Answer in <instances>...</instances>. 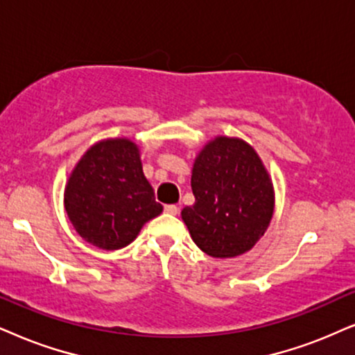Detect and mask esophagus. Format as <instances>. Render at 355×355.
Here are the masks:
<instances>
[{
	"label": "esophagus",
	"instance_id": "1",
	"mask_svg": "<svg viewBox=\"0 0 355 355\" xmlns=\"http://www.w3.org/2000/svg\"><path fill=\"white\" fill-rule=\"evenodd\" d=\"M164 211L167 214H178V206L177 205H165V208H164Z\"/></svg>",
	"mask_w": 355,
	"mask_h": 355
}]
</instances>
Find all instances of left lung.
Segmentation results:
<instances>
[{
  "mask_svg": "<svg viewBox=\"0 0 355 355\" xmlns=\"http://www.w3.org/2000/svg\"><path fill=\"white\" fill-rule=\"evenodd\" d=\"M195 203L182 209L193 242L205 254L230 259L248 252L273 216V187L248 142L219 136L203 147L191 170Z\"/></svg>",
  "mask_w": 355,
  "mask_h": 355,
  "instance_id": "1",
  "label": "left lung"
}]
</instances>
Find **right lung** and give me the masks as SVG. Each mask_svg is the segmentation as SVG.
<instances>
[{
	"label": "right lung",
	"mask_w": 355,
	"mask_h": 355,
	"mask_svg": "<svg viewBox=\"0 0 355 355\" xmlns=\"http://www.w3.org/2000/svg\"><path fill=\"white\" fill-rule=\"evenodd\" d=\"M65 211L75 231L100 249H123L162 213L142 172L139 147L106 139L85 152L65 187Z\"/></svg>",
	"instance_id": "1"
}]
</instances>
